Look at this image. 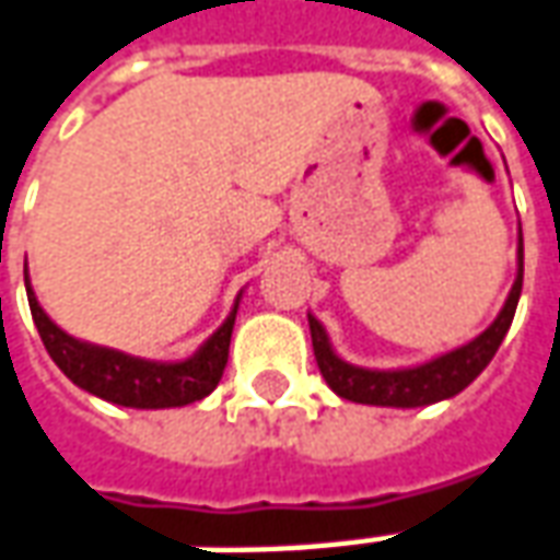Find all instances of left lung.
<instances>
[{
    "instance_id": "obj_1",
    "label": "left lung",
    "mask_w": 560,
    "mask_h": 560,
    "mask_svg": "<svg viewBox=\"0 0 560 560\" xmlns=\"http://www.w3.org/2000/svg\"><path fill=\"white\" fill-rule=\"evenodd\" d=\"M522 279H525V245H522V226H518V272H515L510 296H506L498 318L491 320V327L470 339L467 346L452 348L440 358H430L418 366H400V370H370V366H354V363L342 361L330 346L324 324L315 315H308L312 348H315L320 375L342 400L366 402V406L416 409V406L448 400L467 388L498 354L500 342L515 318V306L522 296Z\"/></svg>"
}]
</instances>
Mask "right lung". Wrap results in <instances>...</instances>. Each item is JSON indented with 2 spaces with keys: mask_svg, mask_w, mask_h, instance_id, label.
Wrapping results in <instances>:
<instances>
[{
  "mask_svg": "<svg viewBox=\"0 0 560 560\" xmlns=\"http://www.w3.org/2000/svg\"><path fill=\"white\" fill-rule=\"evenodd\" d=\"M23 281H26L30 312H33L42 342L48 348L50 361L57 363L78 388H84L93 397H103L117 406H130V409H172V406L202 400L218 388V382L224 375L226 354H230V336H233L242 293L236 296L224 324L190 358L148 361V358H132L117 348L93 346V342L69 336L48 318L45 308L38 306L26 267H23Z\"/></svg>",
  "mask_w": 560,
  "mask_h": 560,
  "instance_id": "right-lung-1",
  "label": "right lung"
}]
</instances>
